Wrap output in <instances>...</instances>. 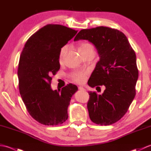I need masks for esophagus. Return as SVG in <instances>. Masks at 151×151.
Masks as SVG:
<instances>
[{"mask_svg":"<svg viewBox=\"0 0 151 151\" xmlns=\"http://www.w3.org/2000/svg\"><path fill=\"white\" fill-rule=\"evenodd\" d=\"M78 89H79V90H83V91H84V90H85V89L84 88H83V87H81V86H80V87H78Z\"/></svg>","mask_w":151,"mask_h":151,"instance_id":"1","label":"esophagus"}]
</instances>
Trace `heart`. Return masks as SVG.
Wrapping results in <instances>:
<instances>
[{"label": "heart", "instance_id": "heart-1", "mask_svg": "<svg viewBox=\"0 0 151 151\" xmlns=\"http://www.w3.org/2000/svg\"><path fill=\"white\" fill-rule=\"evenodd\" d=\"M89 49H93V47L91 45L88 43H83L80 45L78 47V50L80 53L84 52L85 51L88 50ZM67 51V47L64 46L62 49H60V54H59V61L62 62L63 60L64 56L66 53ZM86 73L84 71H81V70H76V71L73 72L71 75H70V77L73 79L74 82L76 83H82L84 82L86 79Z\"/></svg>", "mask_w": 151, "mask_h": 151}]
</instances>
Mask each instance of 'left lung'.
Returning <instances> with one entry per match:
<instances>
[{"mask_svg": "<svg viewBox=\"0 0 151 151\" xmlns=\"http://www.w3.org/2000/svg\"><path fill=\"white\" fill-rule=\"evenodd\" d=\"M88 40L100 60L88 82L91 88L104 86L102 95L89 91L88 110L94 123L110 125L127 113L136 95L138 78L136 56L126 36L106 27L81 30L74 41Z\"/></svg>", "mask_w": 151, "mask_h": 151, "instance_id": "8db88e82", "label": "left lung"}]
</instances>
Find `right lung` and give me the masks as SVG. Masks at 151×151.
<instances>
[{
	"label": "right lung",
	"instance_id": "right-lung-1",
	"mask_svg": "<svg viewBox=\"0 0 151 151\" xmlns=\"http://www.w3.org/2000/svg\"><path fill=\"white\" fill-rule=\"evenodd\" d=\"M77 32L63 25L47 24L32 35L21 54L19 92L28 113L41 124L56 126L68 118L67 109L77 86L69 84L62 90H52L51 76L60 68V49Z\"/></svg>",
	"mask_w": 151,
	"mask_h": 151
}]
</instances>
